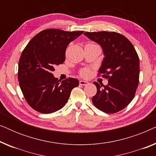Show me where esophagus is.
I'll list each match as a JSON object with an SVG mask.
<instances>
[{
  "mask_svg": "<svg viewBox=\"0 0 156 156\" xmlns=\"http://www.w3.org/2000/svg\"><path fill=\"white\" fill-rule=\"evenodd\" d=\"M80 85H83V86H84V85L89 84V82H87V81L80 80Z\"/></svg>",
  "mask_w": 156,
  "mask_h": 156,
  "instance_id": "obj_1",
  "label": "esophagus"
}]
</instances>
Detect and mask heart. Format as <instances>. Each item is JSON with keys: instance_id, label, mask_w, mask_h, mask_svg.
Returning a JSON list of instances; mask_svg holds the SVG:
<instances>
[{"instance_id": "heart-1", "label": "heart", "mask_w": 156, "mask_h": 156, "mask_svg": "<svg viewBox=\"0 0 156 156\" xmlns=\"http://www.w3.org/2000/svg\"><path fill=\"white\" fill-rule=\"evenodd\" d=\"M80 75L83 77H88L90 75V70L88 68H84L80 71Z\"/></svg>"}]
</instances>
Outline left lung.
<instances>
[{
    "label": "left lung",
    "mask_w": 156,
    "mask_h": 156,
    "mask_svg": "<svg viewBox=\"0 0 156 156\" xmlns=\"http://www.w3.org/2000/svg\"><path fill=\"white\" fill-rule=\"evenodd\" d=\"M89 39L100 44L104 58L99 74L108 79V84L94 82L97 92L92 102L98 109L114 114L131 103L139 82V58L131 42L116 32H86Z\"/></svg>",
    "instance_id": "1"
}]
</instances>
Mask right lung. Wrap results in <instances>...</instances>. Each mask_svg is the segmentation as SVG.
<instances>
[{
  "instance_id": "obj_1",
  "label": "right lung",
  "mask_w": 156,
  "mask_h": 156,
  "mask_svg": "<svg viewBox=\"0 0 156 156\" xmlns=\"http://www.w3.org/2000/svg\"><path fill=\"white\" fill-rule=\"evenodd\" d=\"M83 33L46 29L34 36L23 50L18 63V82L25 100L34 110L51 114L61 109L72 89L79 85L75 78L60 82L52 72L55 66L65 62L69 42Z\"/></svg>"
}]
</instances>
